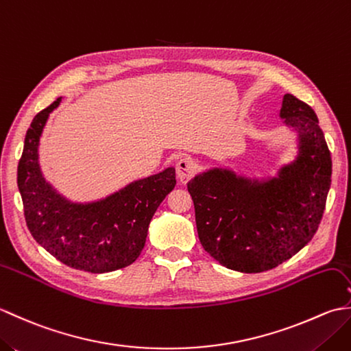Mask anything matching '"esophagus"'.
<instances>
[{
    "label": "esophagus",
    "mask_w": 351,
    "mask_h": 351,
    "mask_svg": "<svg viewBox=\"0 0 351 351\" xmlns=\"http://www.w3.org/2000/svg\"><path fill=\"white\" fill-rule=\"evenodd\" d=\"M196 169V162L193 161L190 156H184V158L176 162V175L180 178L181 182H187L189 180H191V176L195 175Z\"/></svg>",
    "instance_id": "34e87169"
}]
</instances>
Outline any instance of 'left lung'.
Listing matches in <instances>:
<instances>
[{
	"mask_svg": "<svg viewBox=\"0 0 351 351\" xmlns=\"http://www.w3.org/2000/svg\"><path fill=\"white\" fill-rule=\"evenodd\" d=\"M280 117L299 132L300 152L278 178L259 182L213 169L189 182L204 249L235 271L261 273L306 245L322 221L332 156L315 111L283 96Z\"/></svg>",
	"mask_w": 351,
	"mask_h": 351,
	"instance_id": "obj_1",
	"label": "left lung"
}]
</instances>
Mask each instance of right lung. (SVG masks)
<instances>
[{
  "mask_svg": "<svg viewBox=\"0 0 351 351\" xmlns=\"http://www.w3.org/2000/svg\"><path fill=\"white\" fill-rule=\"evenodd\" d=\"M60 98L42 110L27 131L18 164V189L28 230L52 256L88 273L132 264L145 247L156 208L175 189V169L132 182L99 202L71 204L52 190L39 167V140Z\"/></svg>",
  "mask_w": 351,
  "mask_h": 351,
  "instance_id": "1",
  "label": "right lung"
}]
</instances>
